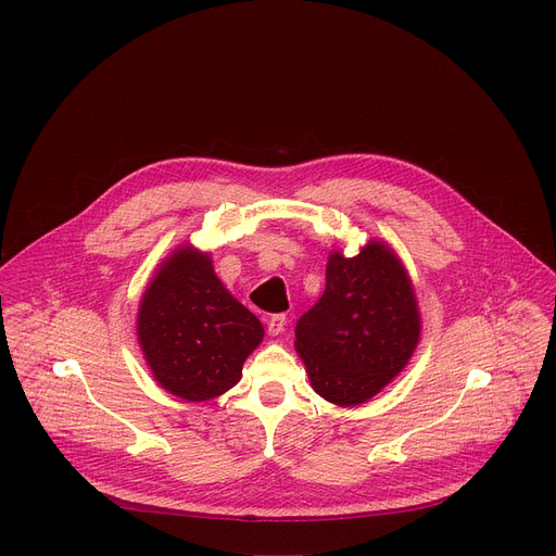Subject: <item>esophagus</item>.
<instances>
[{
	"instance_id": "obj_1",
	"label": "esophagus",
	"mask_w": 556,
	"mask_h": 556,
	"mask_svg": "<svg viewBox=\"0 0 556 556\" xmlns=\"http://www.w3.org/2000/svg\"><path fill=\"white\" fill-rule=\"evenodd\" d=\"M286 324H288V316L286 314H273L268 319V334L277 337L286 330Z\"/></svg>"
}]
</instances>
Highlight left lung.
Here are the masks:
<instances>
[{
	"instance_id": "1",
	"label": "left lung",
	"mask_w": 556,
	"mask_h": 556,
	"mask_svg": "<svg viewBox=\"0 0 556 556\" xmlns=\"http://www.w3.org/2000/svg\"><path fill=\"white\" fill-rule=\"evenodd\" d=\"M314 391L352 407L369 401L412 358L420 316L401 260L380 242L356 257L330 255L326 292L294 328Z\"/></svg>"
}]
</instances>
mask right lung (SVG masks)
Listing matches in <instances>:
<instances>
[{
	"instance_id": "right-lung-1",
	"label": "right lung",
	"mask_w": 556,
	"mask_h": 556,
	"mask_svg": "<svg viewBox=\"0 0 556 556\" xmlns=\"http://www.w3.org/2000/svg\"><path fill=\"white\" fill-rule=\"evenodd\" d=\"M257 316L215 277L208 255L176 251L142 294L138 341L153 378L189 403L215 399L242 378L262 343Z\"/></svg>"
}]
</instances>
